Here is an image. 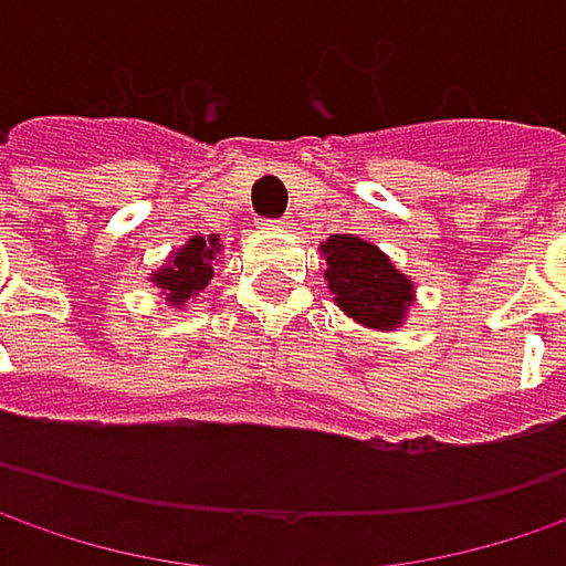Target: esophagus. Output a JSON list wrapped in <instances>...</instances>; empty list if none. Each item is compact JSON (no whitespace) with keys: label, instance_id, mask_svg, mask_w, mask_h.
<instances>
[{"label":"esophagus","instance_id":"34e87169","mask_svg":"<svg viewBox=\"0 0 566 566\" xmlns=\"http://www.w3.org/2000/svg\"><path fill=\"white\" fill-rule=\"evenodd\" d=\"M272 228H291V218H275Z\"/></svg>","mask_w":566,"mask_h":566}]
</instances>
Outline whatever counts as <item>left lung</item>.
Segmentation results:
<instances>
[{"mask_svg": "<svg viewBox=\"0 0 566 566\" xmlns=\"http://www.w3.org/2000/svg\"><path fill=\"white\" fill-rule=\"evenodd\" d=\"M326 282L335 304L352 319L370 329H392L411 304L408 279L367 240L352 234H332L323 243Z\"/></svg>", "mask_w": 566, "mask_h": 566, "instance_id": "8db88e82", "label": "left lung"}]
</instances>
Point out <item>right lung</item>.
<instances>
[{
	"mask_svg": "<svg viewBox=\"0 0 566 566\" xmlns=\"http://www.w3.org/2000/svg\"><path fill=\"white\" fill-rule=\"evenodd\" d=\"M218 250H221L218 237H209V240L206 237H192L184 250L177 253L174 265L160 269L158 275H155V284L170 294L167 297L170 304L180 307V304H186L189 297H196L209 284V279L214 275L211 272V259H214Z\"/></svg>",
	"mask_w": 566,
	"mask_h": 566,
	"instance_id": "1",
	"label": "right lung"
}]
</instances>
